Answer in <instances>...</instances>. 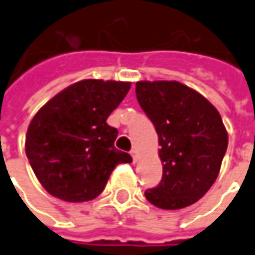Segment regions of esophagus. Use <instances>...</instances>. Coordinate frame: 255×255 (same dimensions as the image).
Returning <instances> with one entry per match:
<instances>
[{
    "mask_svg": "<svg viewBox=\"0 0 255 255\" xmlns=\"http://www.w3.org/2000/svg\"><path fill=\"white\" fill-rule=\"evenodd\" d=\"M130 155L131 158H133V163H136V161H137V151H136V150H131Z\"/></svg>",
    "mask_w": 255,
    "mask_h": 255,
    "instance_id": "34e87169",
    "label": "esophagus"
}]
</instances>
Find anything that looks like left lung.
I'll use <instances>...</instances> for the list:
<instances>
[{"label": "left lung", "instance_id": "8db88e82", "mask_svg": "<svg viewBox=\"0 0 255 255\" xmlns=\"http://www.w3.org/2000/svg\"><path fill=\"white\" fill-rule=\"evenodd\" d=\"M136 97L158 134L163 178L144 192L161 209H181L201 199L218 178L227 131L218 109L178 81H139Z\"/></svg>", "mask_w": 255, "mask_h": 255}]
</instances>
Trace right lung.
<instances>
[{"instance_id":"obj_1","label":"right lung","mask_w":255,"mask_h":255,"mask_svg":"<svg viewBox=\"0 0 255 255\" xmlns=\"http://www.w3.org/2000/svg\"><path fill=\"white\" fill-rule=\"evenodd\" d=\"M130 83L83 80L53 97L29 125L25 150L32 170L50 195L85 202L100 195L118 164L131 157L115 148L118 130L108 116Z\"/></svg>"}]
</instances>
